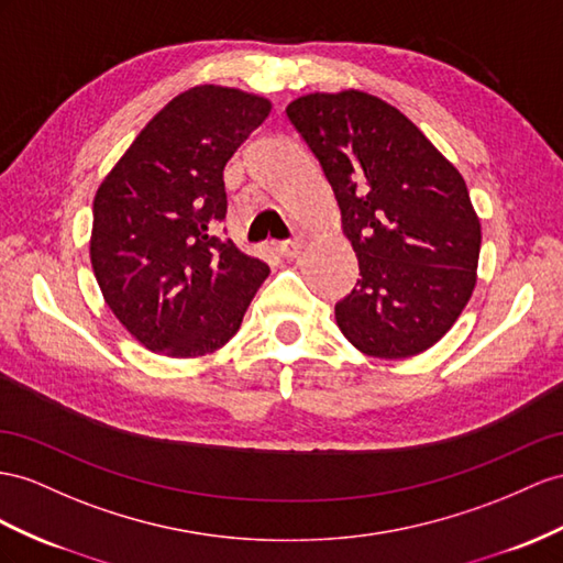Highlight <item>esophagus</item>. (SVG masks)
I'll list each match as a JSON object with an SVG mask.
<instances>
[{
  "label": "esophagus",
  "mask_w": 563,
  "mask_h": 563,
  "mask_svg": "<svg viewBox=\"0 0 563 563\" xmlns=\"http://www.w3.org/2000/svg\"><path fill=\"white\" fill-rule=\"evenodd\" d=\"M278 252L285 258H297L301 254V242L299 240H285L278 244Z\"/></svg>",
  "instance_id": "34e87169"
}]
</instances>
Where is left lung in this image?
Segmentation results:
<instances>
[{
	"label": "left lung",
	"instance_id": "obj_1",
	"mask_svg": "<svg viewBox=\"0 0 563 563\" xmlns=\"http://www.w3.org/2000/svg\"><path fill=\"white\" fill-rule=\"evenodd\" d=\"M333 187L362 280L335 307L354 347L409 358L446 335L478 280L481 219L459 168L397 107L364 90L285 109Z\"/></svg>",
	"mask_w": 563,
	"mask_h": 563
}]
</instances>
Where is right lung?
I'll list each match as a JSON object with an SVG mask.
<instances>
[{
  "label": "right lung",
  "mask_w": 563,
  "mask_h": 563,
  "mask_svg": "<svg viewBox=\"0 0 563 563\" xmlns=\"http://www.w3.org/2000/svg\"><path fill=\"white\" fill-rule=\"evenodd\" d=\"M271 113V99L195 85L142 128L99 183L90 262L99 290L142 347L205 356L233 338L268 278L262 258L221 242L223 168Z\"/></svg>",
  "instance_id": "1"
}]
</instances>
